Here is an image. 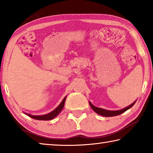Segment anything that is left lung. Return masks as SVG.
<instances>
[{"label":"left lung","mask_w":153,"mask_h":153,"mask_svg":"<svg viewBox=\"0 0 153 153\" xmlns=\"http://www.w3.org/2000/svg\"><path fill=\"white\" fill-rule=\"evenodd\" d=\"M136 100H135V101H134L133 103H131L130 105L128 106V107L123 108H122V109L117 110V111H109V110L104 109V108H102L95 107V106L93 105L90 101H89V104L90 105V107H91V108H92L93 110H94V112L97 113V114H98V115L104 116V117H113V116L121 115V113H123L125 112V111H126L127 110L129 109V108H130L131 107H132L133 105L135 104Z\"/></svg>","instance_id":"1"}]
</instances>
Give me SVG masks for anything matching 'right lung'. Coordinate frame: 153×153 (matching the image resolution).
<instances>
[{
    "mask_svg": "<svg viewBox=\"0 0 153 153\" xmlns=\"http://www.w3.org/2000/svg\"><path fill=\"white\" fill-rule=\"evenodd\" d=\"M66 98H67V97H65L63 98V100H62V102L60 103V104H59V105L55 108V109H54L53 111H51V112H50L49 113L45 114V115H31V114H28L26 113H24L26 114V115L27 116H29V117H32L33 119H35V120H44V121L51 120L55 117H56V116H57L59 114L61 113V111H62V109H63L64 107L65 102Z\"/></svg>",
    "mask_w": 153,
    "mask_h": 153,
    "instance_id": "1",
    "label": "right lung"
}]
</instances>
